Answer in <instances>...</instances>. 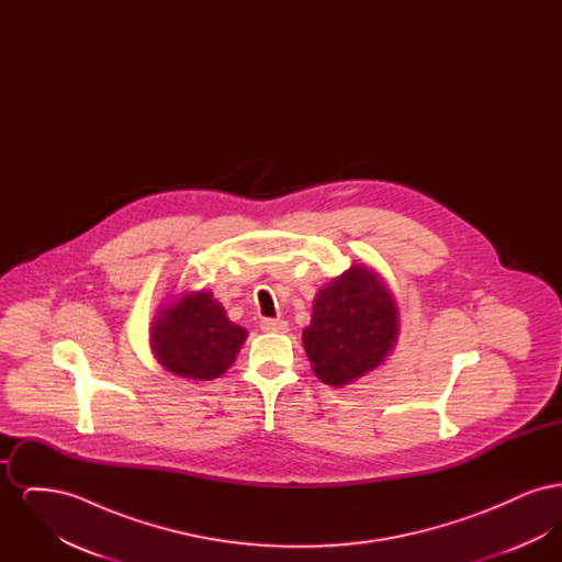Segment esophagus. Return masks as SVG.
Instances as JSON below:
<instances>
[{
  "mask_svg": "<svg viewBox=\"0 0 562 562\" xmlns=\"http://www.w3.org/2000/svg\"><path fill=\"white\" fill-rule=\"evenodd\" d=\"M261 330H263V333H286V330H289V324L284 321L263 318V321H261Z\"/></svg>",
  "mask_w": 562,
  "mask_h": 562,
  "instance_id": "1",
  "label": "esophagus"
}]
</instances>
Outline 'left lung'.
I'll list each match as a JSON object with an SVG mask.
<instances>
[{"label":"left lung","instance_id":"left-lung-1","mask_svg":"<svg viewBox=\"0 0 562 562\" xmlns=\"http://www.w3.org/2000/svg\"><path fill=\"white\" fill-rule=\"evenodd\" d=\"M398 337V310L381 278L353 266L316 294L303 346L326 385H346L379 367Z\"/></svg>","mask_w":562,"mask_h":562}]
</instances>
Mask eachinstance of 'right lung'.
I'll list each match as a JSON object with an SVG mask.
<instances>
[{
	"mask_svg": "<svg viewBox=\"0 0 562 562\" xmlns=\"http://www.w3.org/2000/svg\"><path fill=\"white\" fill-rule=\"evenodd\" d=\"M246 330L229 322L211 293H191L164 307L151 326V346L170 373L211 381L236 360Z\"/></svg>",
	"mask_w": 562,
	"mask_h": 562,
	"instance_id": "add662e5",
	"label": "right lung"
}]
</instances>
